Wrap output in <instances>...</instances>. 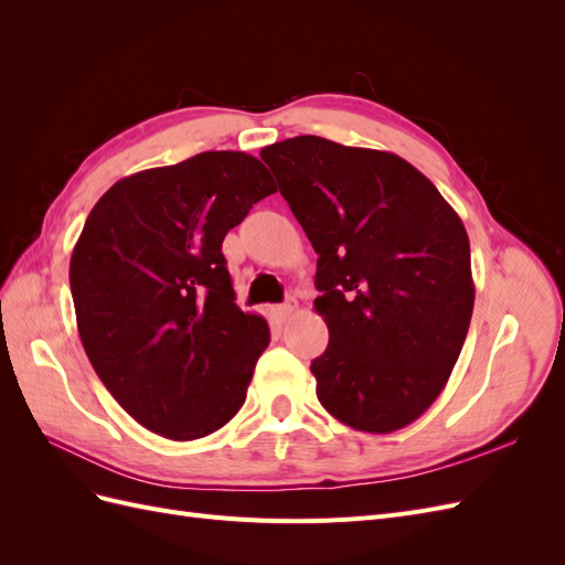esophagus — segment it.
I'll use <instances>...</instances> for the list:
<instances>
[{
  "mask_svg": "<svg viewBox=\"0 0 565 565\" xmlns=\"http://www.w3.org/2000/svg\"><path fill=\"white\" fill-rule=\"evenodd\" d=\"M295 311H297V301H285V303H280V306H276V309H273V316H276L278 322H285Z\"/></svg>",
  "mask_w": 565,
  "mask_h": 565,
  "instance_id": "34e87169",
  "label": "esophagus"
}]
</instances>
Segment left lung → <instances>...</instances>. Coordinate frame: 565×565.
<instances>
[{
    "mask_svg": "<svg viewBox=\"0 0 565 565\" xmlns=\"http://www.w3.org/2000/svg\"><path fill=\"white\" fill-rule=\"evenodd\" d=\"M262 160L318 254L313 309L330 330L311 363L320 405L355 431L403 429L446 388L469 332L465 224L386 150L295 136Z\"/></svg>",
    "mask_w": 565,
    "mask_h": 565,
    "instance_id": "1",
    "label": "left lung"
}]
</instances>
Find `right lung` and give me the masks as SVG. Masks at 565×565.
I'll use <instances>...</instances> for the list:
<instances>
[{"mask_svg":"<svg viewBox=\"0 0 565 565\" xmlns=\"http://www.w3.org/2000/svg\"><path fill=\"white\" fill-rule=\"evenodd\" d=\"M276 193L241 150H210L119 179L87 216L71 256L82 347L148 431L195 440L247 398L268 322L237 309L221 243Z\"/></svg>","mask_w":565,"mask_h":565,"instance_id":"1","label":"right lung"}]
</instances>
